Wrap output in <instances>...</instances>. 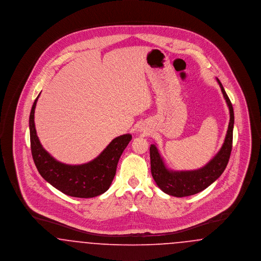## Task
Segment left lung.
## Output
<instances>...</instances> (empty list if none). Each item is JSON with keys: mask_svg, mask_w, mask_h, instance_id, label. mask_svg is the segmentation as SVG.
I'll return each mask as SVG.
<instances>
[{"mask_svg": "<svg viewBox=\"0 0 261 261\" xmlns=\"http://www.w3.org/2000/svg\"><path fill=\"white\" fill-rule=\"evenodd\" d=\"M217 82L221 88L224 99L230 112V122L223 145L215 156L203 167L190 171H173L166 167L163 159L154 145H150V171L156 185L162 192L173 197H188L203 191L216 181L223 173L232 150L233 128H234V111L231 100L227 96L219 79Z\"/></svg>", "mask_w": 261, "mask_h": 261, "instance_id": "obj_1", "label": "left lung"}]
</instances>
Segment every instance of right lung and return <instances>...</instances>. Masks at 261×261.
<instances>
[{
  "instance_id": "1",
  "label": "right lung",
  "mask_w": 261,
  "mask_h": 261,
  "mask_svg": "<svg viewBox=\"0 0 261 261\" xmlns=\"http://www.w3.org/2000/svg\"><path fill=\"white\" fill-rule=\"evenodd\" d=\"M39 96L31 109L29 129L32 158L40 175L51 186L70 197L87 199L107 192L115 176L118 161L132 136L124 134L116 137L95 160L87 163L70 165L58 162L43 148L36 133L34 113Z\"/></svg>"
}]
</instances>
